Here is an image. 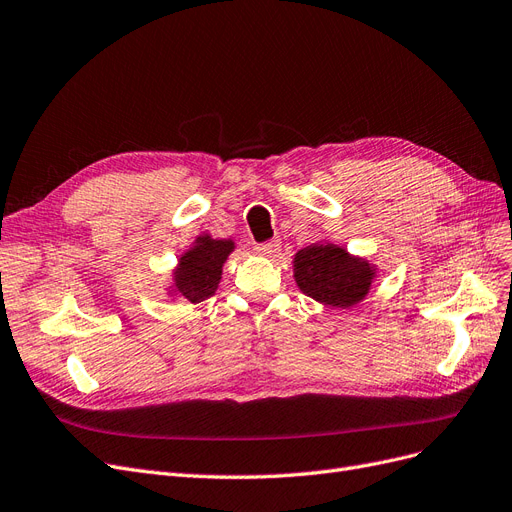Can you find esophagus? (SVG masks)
I'll return each mask as SVG.
<instances>
[{"instance_id":"obj_1","label":"esophagus","mask_w":512,"mask_h":512,"mask_svg":"<svg viewBox=\"0 0 512 512\" xmlns=\"http://www.w3.org/2000/svg\"><path fill=\"white\" fill-rule=\"evenodd\" d=\"M255 251L261 255V257H278L280 255V240H270V242H261L255 246Z\"/></svg>"}]
</instances>
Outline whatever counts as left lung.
Masks as SVG:
<instances>
[{
    "label": "left lung",
    "instance_id": "8db88e82",
    "mask_svg": "<svg viewBox=\"0 0 512 512\" xmlns=\"http://www.w3.org/2000/svg\"><path fill=\"white\" fill-rule=\"evenodd\" d=\"M293 276L301 293L318 304L346 310L367 297L375 266L337 244L314 242L295 253Z\"/></svg>",
    "mask_w": 512,
    "mask_h": 512
}]
</instances>
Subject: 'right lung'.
Masks as SVG:
<instances>
[{
  "instance_id": "add662e5",
  "label": "right lung",
  "mask_w": 512,
  "mask_h": 512,
  "mask_svg": "<svg viewBox=\"0 0 512 512\" xmlns=\"http://www.w3.org/2000/svg\"><path fill=\"white\" fill-rule=\"evenodd\" d=\"M234 249L236 244L230 238L217 240L208 234L198 236L196 242L179 257L168 295L185 297L192 304H200V301L215 295L223 263Z\"/></svg>"
}]
</instances>
